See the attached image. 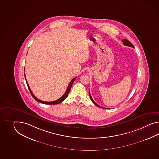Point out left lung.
<instances>
[{
	"label": "left lung",
	"instance_id": "obj_1",
	"mask_svg": "<svg viewBox=\"0 0 159 159\" xmlns=\"http://www.w3.org/2000/svg\"><path fill=\"white\" fill-rule=\"evenodd\" d=\"M122 41L123 42V43H124V45H126V46H128V47H132V48H134V46H133V45L132 44V43H130L129 41H128V39H122ZM89 97H90V98H91V101L93 102V104L94 105H96L97 106H98V107H100V108H104V107H101V106H100L99 105H98L97 104V103H95V102H94V101H93V98H92V97H91V94H90V92H89Z\"/></svg>",
	"mask_w": 159,
	"mask_h": 159
}]
</instances>
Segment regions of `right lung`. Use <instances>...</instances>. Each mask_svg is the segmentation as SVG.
Returning a JSON list of instances; mask_svg holds the SVG:
<instances>
[{"label":"right lung","instance_id":"add662e5","mask_svg":"<svg viewBox=\"0 0 159 159\" xmlns=\"http://www.w3.org/2000/svg\"><path fill=\"white\" fill-rule=\"evenodd\" d=\"M76 78H77V77H75V78H73V79L70 81V84H69V85L68 86V88H67V89H66V93H65L62 95V97H61L60 99H57V100H56V101H52V102H44V101H41V100L39 99L38 98H37L34 96V95L32 91H31V89H30V87H29V85H28L27 80H26V77H25V79H26V83H27L28 89H29V91H30V93H31L32 97H33V98L35 99V101L39 102V103H43V104H45V105H57V104H58V103H60L62 102V101H64V99H66V98L67 96L68 95V93H70V89H71V87H72V84H73L74 81H75V80L76 79Z\"/></svg>","mask_w":159,"mask_h":159}]
</instances>
